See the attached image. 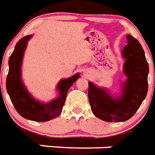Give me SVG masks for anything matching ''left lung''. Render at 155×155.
<instances>
[{"instance_id": "1", "label": "left lung", "mask_w": 155, "mask_h": 155, "mask_svg": "<svg viewBox=\"0 0 155 155\" xmlns=\"http://www.w3.org/2000/svg\"><path fill=\"white\" fill-rule=\"evenodd\" d=\"M127 44L123 49L125 58L124 72L127 80L123 86V95L119 99L88 83V101L93 114L107 122H123L135 114L148 92L149 65L139 41L127 35Z\"/></svg>"}]
</instances>
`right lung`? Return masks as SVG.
<instances>
[{
	"instance_id": "obj_1",
	"label": "right lung",
	"mask_w": 155,
	"mask_h": 155,
	"mask_svg": "<svg viewBox=\"0 0 155 155\" xmlns=\"http://www.w3.org/2000/svg\"><path fill=\"white\" fill-rule=\"evenodd\" d=\"M31 35L22 38L15 45L9 58V72L6 78V90L12 103L18 114L27 120L45 122L56 118L62 113L67 91L80 77L79 74L62 80L58 85L59 97L49 103H41L31 96L21 81V65L28 41Z\"/></svg>"
}]
</instances>
